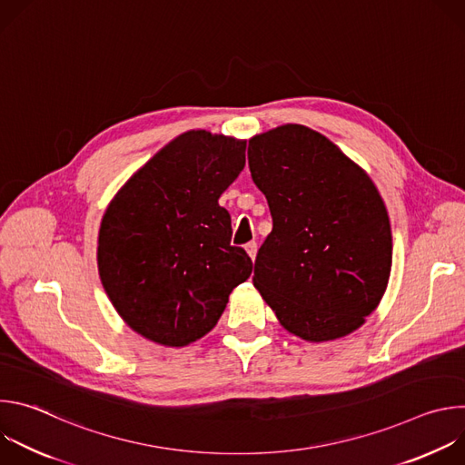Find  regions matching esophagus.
I'll list each match as a JSON object with an SVG mask.
<instances>
[{"label": "esophagus", "mask_w": 465, "mask_h": 465, "mask_svg": "<svg viewBox=\"0 0 465 465\" xmlns=\"http://www.w3.org/2000/svg\"><path fill=\"white\" fill-rule=\"evenodd\" d=\"M244 248H246L248 255H250V257H252V261H253V259H255V255H257V242H255V241H252V242H248Z\"/></svg>", "instance_id": "esophagus-1"}]
</instances>
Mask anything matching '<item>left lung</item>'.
I'll return each mask as SVG.
<instances>
[{
  "mask_svg": "<svg viewBox=\"0 0 465 465\" xmlns=\"http://www.w3.org/2000/svg\"><path fill=\"white\" fill-rule=\"evenodd\" d=\"M248 165L272 215L253 287L289 333L307 342L350 335L377 309L391 269L390 219L377 187L303 124L253 136Z\"/></svg>",
  "mask_w": 465,
  "mask_h": 465,
  "instance_id": "8db88e82",
  "label": "left lung"
}]
</instances>
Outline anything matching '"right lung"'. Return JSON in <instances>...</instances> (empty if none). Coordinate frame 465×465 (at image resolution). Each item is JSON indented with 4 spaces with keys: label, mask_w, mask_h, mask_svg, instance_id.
<instances>
[{
    "label": "right lung",
    "mask_w": 465,
    "mask_h": 465,
    "mask_svg": "<svg viewBox=\"0 0 465 465\" xmlns=\"http://www.w3.org/2000/svg\"><path fill=\"white\" fill-rule=\"evenodd\" d=\"M246 142L189 130L128 178L99 228L101 283L142 337L187 346L215 327L230 292L252 274L232 246L221 194L244 169Z\"/></svg>",
    "instance_id": "obj_1"
}]
</instances>
